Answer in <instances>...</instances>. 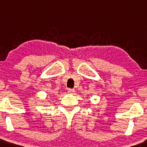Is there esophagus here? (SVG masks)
I'll return each mask as SVG.
<instances>
[{"mask_svg": "<svg viewBox=\"0 0 147 147\" xmlns=\"http://www.w3.org/2000/svg\"><path fill=\"white\" fill-rule=\"evenodd\" d=\"M75 92H76V90H74V89H68V92L69 93H75Z\"/></svg>", "mask_w": 147, "mask_h": 147, "instance_id": "esophagus-1", "label": "esophagus"}]
</instances>
